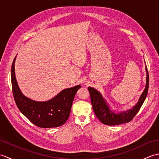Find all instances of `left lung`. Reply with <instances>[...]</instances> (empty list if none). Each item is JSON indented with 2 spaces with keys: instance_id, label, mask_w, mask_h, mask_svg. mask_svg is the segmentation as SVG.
Here are the masks:
<instances>
[{
  "instance_id": "1",
  "label": "left lung",
  "mask_w": 159,
  "mask_h": 159,
  "mask_svg": "<svg viewBox=\"0 0 159 159\" xmlns=\"http://www.w3.org/2000/svg\"><path fill=\"white\" fill-rule=\"evenodd\" d=\"M146 71L147 74L146 88L140 96L139 101L133 107V109L119 113H116L110 109V107L108 105L105 99L98 91L93 87H88L93 110L98 119L101 122L105 125H108V126H114V125L129 122L133 119V117L136 116V114L142 106L148 94V87H149V74H148L147 66H146Z\"/></svg>"
}]
</instances>
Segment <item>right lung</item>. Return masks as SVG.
<instances>
[{
    "mask_svg": "<svg viewBox=\"0 0 159 159\" xmlns=\"http://www.w3.org/2000/svg\"><path fill=\"white\" fill-rule=\"evenodd\" d=\"M16 59V57L11 66V79L13 98L19 110L38 127L46 128L61 126L68 119L74 96L81 86L63 89L46 102L33 100L23 95L19 88L15 75Z\"/></svg>",
    "mask_w": 159,
    "mask_h": 159,
    "instance_id": "obj_1",
    "label": "right lung"
}]
</instances>
